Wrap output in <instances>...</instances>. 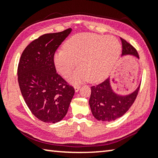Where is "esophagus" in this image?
<instances>
[{
  "mask_svg": "<svg viewBox=\"0 0 158 158\" xmlns=\"http://www.w3.org/2000/svg\"><path fill=\"white\" fill-rule=\"evenodd\" d=\"M80 87H81V86H80V85H76V86H74V90H75V91L78 92L79 89H80Z\"/></svg>",
  "mask_w": 158,
  "mask_h": 158,
  "instance_id": "obj_1",
  "label": "esophagus"
}]
</instances>
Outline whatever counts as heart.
Returning a JSON list of instances; mask_svg holds the SVG:
<instances>
[{"instance_id": "b5f03b06", "label": "heart", "mask_w": 158, "mask_h": 158, "mask_svg": "<svg viewBox=\"0 0 158 158\" xmlns=\"http://www.w3.org/2000/svg\"><path fill=\"white\" fill-rule=\"evenodd\" d=\"M120 52L121 45L114 37L77 34L64 43L63 51L54 54L53 63L63 77L68 76L77 64L80 67L69 77L72 83H78L87 78L90 81L96 82L109 74Z\"/></svg>"}]
</instances>
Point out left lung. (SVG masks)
<instances>
[{
	"label": "left lung",
	"instance_id": "obj_1",
	"mask_svg": "<svg viewBox=\"0 0 158 158\" xmlns=\"http://www.w3.org/2000/svg\"><path fill=\"white\" fill-rule=\"evenodd\" d=\"M122 44V56L131 55L139 58L136 50L126 40L120 38ZM140 86L136 91L126 96H120L113 91L110 79L101 84L91 86L89 106L95 118L102 122H111L121 117L129 110L136 100Z\"/></svg>",
	"mask_w": 158,
	"mask_h": 158
}]
</instances>
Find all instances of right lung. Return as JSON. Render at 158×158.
Here are the masks:
<instances>
[{
  "label": "right lung",
  "mask_w": 158,
  "mask_h": 158,
  "mask_svg": "<svg viewBox=\"0 0 158 158\" xmlns=\"http://www.w3.org/2000/svg\"><path fill=\"white\" fill-rule=\"evenodd\" d=\"M72 31L46 34L30 43L19 60L17 76L30 111L44 122L56 123L65 116L74 89L56 72L53 56Z\"/></svg>",
  "instance_id": "right-lung-1"
}]
</instances>
